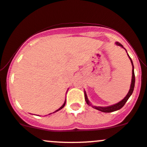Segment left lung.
Here are the masks:
<instances>
[{
  "label": "left lung",
  "instance_id": "8db88e82",
  "mask_svg": "<svg viewBox=\"0 0 147 147\" xmlns=\"http://www.w3.org/2000/svg\"><path fill=\"white\" fill-rule=\"evenodd\" d=\"M116 44L118 46H121V47L123 48V46L121 44H120V43L117 42ZM128 56H129V55H128ZM129 59H130L131 63H132V67H133V69H132V83H131L130 89H129V92H128V94H127L126 96L125 97V98H123V99L121 101H120V102H119V103H116V104L113 105V106H108V107H96V106H92V107L94 108V109H96V110H98V111H101V112L111 113V112H113V111L119 110V109H121V108L123 107V106H124L125 104V103L127 102V100H128V98H129V96H130L132 95V92H133L134 87H135V72H134L133 63H132V60H131L130 57H129ZM84 98H85V101L86 102V103H87L88 105H89V100H88L87 96H86V94L85 92H84Z\"/></svg>",
  "mask_w": 147,
  "mask_h": 147
}]
</instances>
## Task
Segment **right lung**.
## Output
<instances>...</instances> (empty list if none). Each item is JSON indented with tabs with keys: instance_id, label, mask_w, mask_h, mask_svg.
<instances>
[{
	"instance_id": "right-lung-1",
	"label": "right lung",
	"mask_w": 147,
	"mask_h": 147,
	"mask_svg": "<svg viewBox=\"0 0 147 147\" xmlns=\"http://www.w3.org/2000/svg\"><path fill=\"white\" fill-rule=\"evenodd\" d=\"M65 103H63V106H61V108H60V109H58V110L55 111V112H56V111H59V110H61V109H63V107H64V106H65ZM55 112H54V113H55Z\"/></svg>"
}]
</instances>
